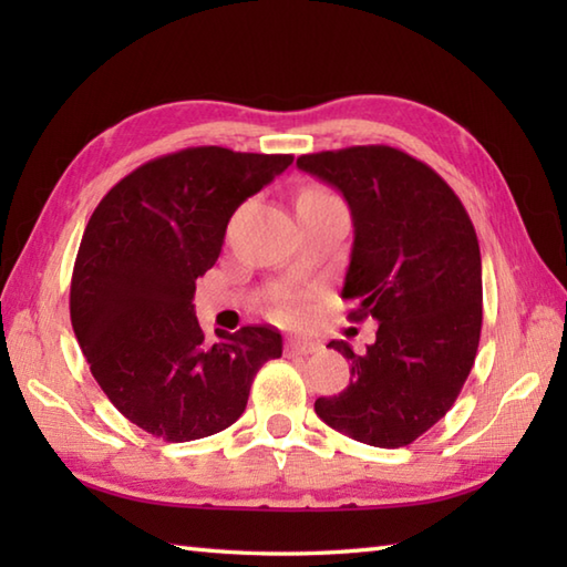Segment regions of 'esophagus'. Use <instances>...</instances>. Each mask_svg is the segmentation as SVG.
Wrapping results in <instances>:
<instances>
[{"mask_svg":"<svg viewBox=\"0 0 567 567\" xmlns=\"http://www.w3.org/2000/svg\"><path fill=\"white\" fill-rule=\"evenodd\" d=\"M285 351H287V355H309V353L319 351V343L309 341V339H287Z\"/></svg>","mask_w":567,"mask_h":567,"instance_id":"34e87169","label":"esophagus"}]
</instances>
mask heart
I'll return each instance as SVG.
<instances>
[{"instance_id": "heart-1", "label": "heart", "mask_w": 567, "mask_h": 567, "mask_svg": "<svg viewBox=\"0 0 567 567\" xmlns=\"http://www.w3.org/2000/svg\"><path fill=\"white\" fill-rule=\"evenodd\" d=\"M327 197H333L331 192L317 189V187H315V189H305L302 195H299L297 202H305V199H327ZM277 317L285 319V321H295V319L302 317V309H299V305L292 302V299H280V302H277Z\"/></svg>"}]
</instances>
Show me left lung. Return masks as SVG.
<instances>
[{"mask_svg":"<svg viewBox=\"0 0 567 567\" xmlns=\"http://www.w3.org/2000/svg\"><path fill=\"white\" fill-rule=\"evenodd\" d=\"M297 167L336 187L353 216L343 299L372 317L375 343L351 360V384L319 396L336 431L378 449L416 441L453 406L483 329V260L473 221L443 177L404 151L353 146L299 155Z\"/></svg>","mask_w":567,"mask_h":567,"instance_id":"left-lung-1","label":"left lung"}]
</instances>
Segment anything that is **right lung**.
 I'll use <instances>...</instances> for the list:
<instances>
[{"instance_id":"obj_1","label":"right lung","mask_w":567,"mask_h":567,"mask_svg":"<svg viewBox=\"0 0 567 567\" xmlns=\"http://www.w3.org/2000/svg\"><path fill=\"white\" fill-rule=\"evenodd\" d=\"M292 161L185 148L136 167L90 216L70 282L72 331L110 402L155 439L231 426L256 372L282 355L270 327L204 339L192 299L234 212Z\"/></svg>"}]
</instances>
